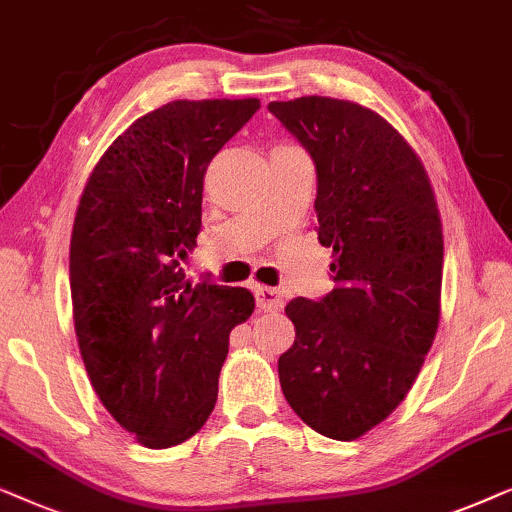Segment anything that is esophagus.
I'll return each mask as SVG.
<instances>
[{"label":"esophagus","instance_id":"1","mask_svg":"<svg viewBox=\"0 0 512 512\" xmlns=\"http://www.w3.org/2000/svg\"><path fill=\"white\" fill-rule=\"evenodd\" d=\"M255 297H257V306L262 311H281L283 306V297L276 288H267V285H255Z\"/></svg>","mask_w":512,"mask_h":512}]
</instances>
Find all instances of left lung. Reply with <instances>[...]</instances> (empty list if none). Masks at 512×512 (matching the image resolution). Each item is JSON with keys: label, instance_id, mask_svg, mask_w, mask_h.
Segmentation results:
<instances>
[{"label": "left lung", "instance_id": "8db88e82", "mask_svg": "<svg viewBox=\"0 0 512 512\" xmlns=\"http://www.w3.org/2000/svg\"><path fill=\"white\" fill-rule=\"evenodd\" d=\"M269 112L316 163L318 241L337 283L320 302L285 306L297 337L278 377L306 426L358 440L403 403L438 332V201L417 152L374 109L304 95Z\"/></svg>", "mask_w": 512, "mask_h": 512}]
</instances>
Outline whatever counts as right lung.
I'll use <instances>...</instances> for the list:
<instances>
[{"mask_svg": "<svg viewBox=\"0 0 512 512\" xmlns=\"http://www.w3.org/2000/svg\"><path fill=\"white\" fill-rule=\"evenodd\" d=\"M260 109L257 98L173 100L133 121L95 163L74 215L70 288L88 379L149 449L206 424L245 288L196 283L182 262L201 231L203 175Z\"/></svg>", "mask_w": 512, "mask_h": 512, "instance_id": "right-lung-1", "label": "right lung"}]
</instances>
